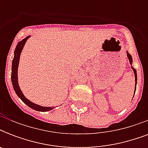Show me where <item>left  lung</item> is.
Instances as JSON below:
<instances>
[{
    "label": "left lung",
    "mask_w": 148,
    "mask_h": 148,
    "mask_svg": "<svg viewBox=\"0 0 148 148\" xmlns=\"http://www.w3.org/2000/svg\"><path fill=\"white\" fill-rule=\"evenodd\" d=\"M127 58H128L129 59V61H130V64H131V65H132V64H133V59H132V57H131V55L130 54V53H128V51H127ZM131 68H132V70H133L134 71V77H135V89H134V94H135V90H136V86H137V71H136V69H134L132 66H131ZM134 97V96H133Z\"/></svg>",
    "instance_id": "1"
}]
</instances>
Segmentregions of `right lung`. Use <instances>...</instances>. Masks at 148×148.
Instances as JSON below:
<instances>
[{
    "label": "right lung",
    "mask_w": 148,
    "mask_h": 148,
    "mask_svg": "<svg viewBox=\"0 0 148 148\" xmlns=\"http://www.w3.org/2000/svg\"><path fill=\"white\" fill-rule=\"evenodd\" d=\"M29 38H31V35L27 36L26 38L23 39L22 40L19 41L17 43L16 48H15L14 53V59L12 60V67H11V82H12L13 88L14 90L15 93L17 94L18 97L21 98L23 102L25 104L28 106L29 108H32L34 110H37V111H42V112H46V111H49L51 110L53 108H55L56 107H44V106L39 105L37 103H34L32 101L27 98L23 92L21 90L19 86V83H18V77H17V71H18V66H19V61L20 58H21V53L22 52V50L24 48V45L26 44L27 40Z\"/></svg>",
    "instance_id": "add662e5"
}]
</instances>
